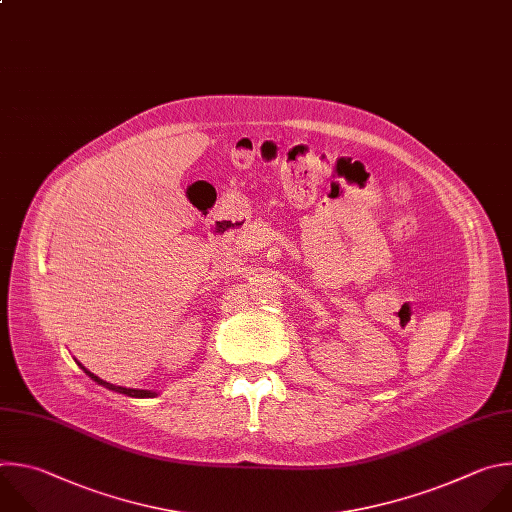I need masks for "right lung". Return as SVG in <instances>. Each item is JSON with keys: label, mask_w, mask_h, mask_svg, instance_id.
<instances>
[{"label": "right lung", "mask_w": 512, "mask_h": 512, "mask_svg": "<svg viewBox=\"0 0 512 512\" xmlns=\"http://www.w3.org/2000/svg\"><path fill=\"white\" fill-rule=\"evenodd\" d=\"M78 363V361H76ZM78 367L92 379V381H96L98 385H102V387H107V389H111V391H117V393H123V395H129V397H155L157 395V391H151V389H133V387H123V385H113V383H109V381H105V379H100L98 375H94V373H90L82 363H78Z\"/></svg>", "instance_id": "right-lung-1"}]
</instances>
